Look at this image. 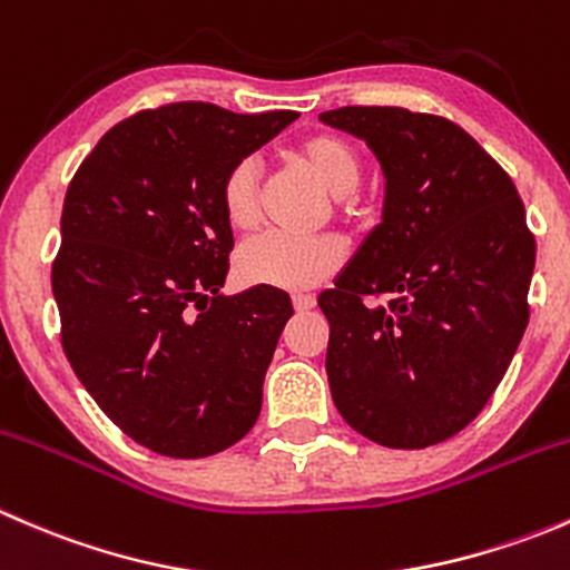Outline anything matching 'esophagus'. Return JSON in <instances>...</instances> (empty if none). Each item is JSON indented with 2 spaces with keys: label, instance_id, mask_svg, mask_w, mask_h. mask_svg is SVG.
<instances>
[{
  "label": "esophagus",
  "instance_id": "1",
  "mask_svg": "<svg viewBox=\"0 0 570 570\" xmlns=\"http://www.w3.org/2000/svg\"><path fill=\"white\" fill-rule=\"evenodd\" d=\"M314 303H317V301H314L312 295H295V297H292V306H295V312H297V314L312 312Z\"/></svg>",
  "mask_w": 570,
  "mask_h": 570
}]
</instances>
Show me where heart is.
<instances>
[{
  "instance_id": "heart-1",
  "label": "heart",
  "mask_w": 570,
  "mask_h": 570,
  "mask_svg": "<svg viewBox=\"0 0 570 570\" xmlns=\"http://www.w3.org/2000/svg\"><path fill=\"white\" fill-rule=\"evenodd\" d=\"M297 157L312 168V174L338 198L342 209L353 206L364 165L358 151L344 137L312 135L297 146ZM258 193H262V168L256 157H245L228 168L220 187V206L226 223L234 232H248L258 220ZM342 267V248L333 239L289 237V234H258L248 239L234 258V273L248 286L269 289H308L331 278Z\"/></svg>"
}]
</instances>
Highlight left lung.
<instances>
[{
	"label": "left lung",
	"instance_id": "left-lung-1",
	"mask_svg": "<svg viewBox=\"0 0 570 570\" xmlns=\"http://www.w3.org/2000/svg\"><path fill=\"white\" fill-rule=\"evenodd\" d=\"M320 120L366 140L386 176L383 223L317 301L333 402L389 450L441 444L485 407L530 322L524 204L441 115L342 107Z\"/></svg>",
	"mask_w": 570,
	"mask_h": 570
}]
</instances>
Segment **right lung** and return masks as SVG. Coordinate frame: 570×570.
Returning <instances> with one entry per match:
<instances>
[{"label":"right lung","instance_id":"add662e5","mask_svg":"<svg viewBox=\"0 0 570 570\" xmlns=\"http://www.w3.org/2000/svg\"><path fill=\"white\" fill-rule=\"evenodd\" d=\"M297 112L206 101L142 109L96 142L68 184L51 264L60 342L101 411L137 444L209 458L256 424L289 295L223 297L228 168Z\"/></svg>","mask_w":570,"mask_h":570}]
</instances>
